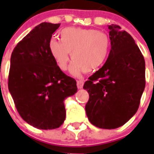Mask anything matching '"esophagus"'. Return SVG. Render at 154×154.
<instances>
[{
	"label": "esophagus",
	"mask_w": 154,
	"mask_h": 154,
	"mask_svg": "<svg viewBox=\"0 0 154 154\" xmlns=\"http://www.w3.org/2000/svg\"><path fill=\"white\" fill-rule=\"evenodd\" d=\"M83 84H84L83 80H78V81H77V87H78V89H82Z\"/></svg>",
	"instance_id": "obj_1"
}]
</instances>
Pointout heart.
Segmentation results:
<instances>
[{"label": "heart", "mask_w": 154, "mask_h": 154, "mask_svg": "<svg viewBox=\"0 0 154 154\" xmlns=\"http://www.w3.org/2000/svg\"><path fill=\"white\" fill-rule=\"evenodd\" d=\"M61 41L50 39L48 50L58 67L68 68L70 53L73 61L71 72L78 75L82 71L91 72L106 62L110 52L108 35L96 29L65 28L60 31Z\"/></svg>", "instance_id": "b5f03b06"}]
</instances>
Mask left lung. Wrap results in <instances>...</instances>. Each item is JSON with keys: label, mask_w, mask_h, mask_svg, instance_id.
<instances>
[{"label": "left lung", "mask_w": 154, "mask_h": 154, "mask_svg": "<svg viewBox=\"0 0 154 154\" xmlns=\"http://www.w3.org/2000/svg\"><path fill=\"white\" fill-rule=\"evenodd\" d=\"M111 50L106 62L85 82V112L101 129H116L133 117L145 88V60L134 39L116 24L109 26Z\"/></svg>", "instance_id": "1"}]
</instances>
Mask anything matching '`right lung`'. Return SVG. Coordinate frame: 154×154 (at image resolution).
<instances>
[{
    "mask_svg": "<svg viewBox=\"0 0 154 154\" xmlns=\"http://www.w3.org/2000/svg\"><path fill=\"white\" fill-rule=\"evenodd\" d=\"M60 24L43 22L12 51L8 89L17 112L41 130L58 128L65 119L64 100L77 92L76 81L58 67L48 42Z\"/></svg>",
    "mask_w": 154,
    "mask_h": 154,
    "instance_id": "obj_1",
    "label": "right lung"
}]
</instances>
